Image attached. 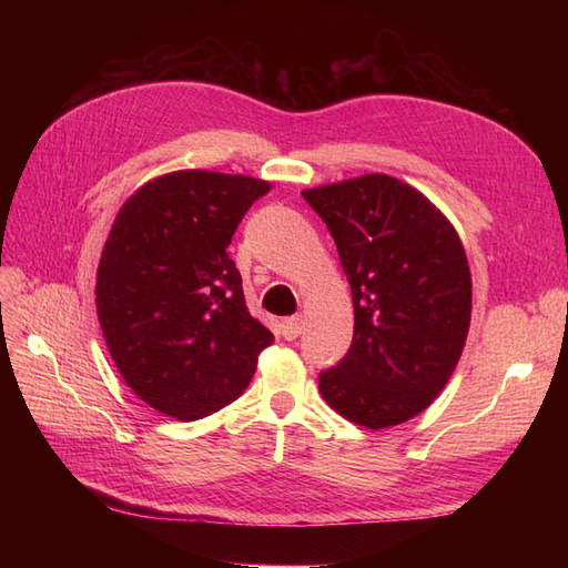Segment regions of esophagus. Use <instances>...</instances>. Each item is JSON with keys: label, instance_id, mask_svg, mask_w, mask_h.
I'll return each mask as SVG.
<instances>
[{"label": "esophagus", "instance_id": "34e87169", "mask_svg": "<svg viewBox=\"0 0 568 568\" xmlns=\"http://www.w3.org/2000/svg\"><path fill=\"white\" fill-rule=\"evenodd\" d=\"M280 329H282V336H284L286 341H294V338H298L301 332H303V322H301V317H286V320L280 324Z\"/></svg>", "mask_w": 568, "mask_h": 568}]
</instances>
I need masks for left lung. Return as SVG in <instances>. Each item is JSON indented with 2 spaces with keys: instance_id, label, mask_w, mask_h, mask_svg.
<instances>
[{
  "instance_id": "left-lung-1",
  "label": "left lung",
  "mask_w": 568,
  "mask_h": 568,
  "mask_svg": "<svg viewBox=\"0 0 568 568\" xmlns=\"http://www.w3.org/2000/svg\"><path fill=\"white\" fill-rule=\"evenodd\" d=\"M353 294V343L320 374L341 417L388 428L417 417L453 376L471 320L467 253L450 220L415 186L363 175L305 189Z\"/></svg>"
}]
</instances>
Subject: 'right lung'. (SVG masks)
<instances>
[{"label": "right lung", "instance_id": "1", "mask_svg": "<svg viewBox=\"0 0 568 568\" xmlns=\"http://www.w3.org/2000/svg\"><path fill=\"white\" fill-rule=\"evenodd\" d=\"M270 182L178 170L118 211L97 270V315L125 384L192 422L230 405L274 341L251 317L232 234Z\"/></svg>", "mask_w": 568, "mask_h": 568}]
</instances>
